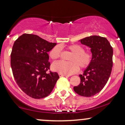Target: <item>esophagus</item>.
Masks as SVG:
<instances>
[{"mask_svg":"<svg viewBox=\"0 0 125 125\" xmlns=\"http://www.w3.org/2000/svg\"><path fill=\"white\" fill-rule=\"evenodd\" d=\"M58 75L60 77H67V75H65V74H63L62 73H58Z\"/></svg>","mask_w":125,"mask_h":125,"instance_id":"esophagus-1","label":"esophagus"}]
</instances>
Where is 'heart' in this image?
<instances>
[{"label": "heart", "instance_id": "b5f03b06", "mask_svg": "<svg viewBox=\"0 0 125 125\" xmlns=\"http://www.w3.org/2000/svg\"><path fill=\"white\" fill-rule=\"evenodd\" d=\"M68 50L73 53L70 56V62L58 61L52 64L54 71L65 75H70L78 72L79 65L81 68H85L90 64L92 60V54L90 52H85L82 46L73 44L68 47ZM50 57L54 60H58L61 57V48L60 46L54 47L50 52Z\"/></svg>", "mask_w": 125, "mask_h": 125}]
</instances>
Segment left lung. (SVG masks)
Returning <instances> with one entry per match:
<instances>
[{"label":"left lung","mask_w":125,"mask_h":125,"mask_svg":"<svg viewBox=\"0 0 125 125\" xmlns=\"http://www.w3.org/2000/svg\"><path fill=\"white\" fill-rule=\"evenodd\" d=\"M91 48L90 64L79 75L80 83L74 90L81 96L91 97L99 93L107 83L113 66V48L106 38L93 35L80 40Z\"/></svg>","instance_id":"left-lung-1"}]
</instances>
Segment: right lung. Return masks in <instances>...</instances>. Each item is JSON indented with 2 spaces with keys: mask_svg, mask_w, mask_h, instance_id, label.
<instances>
[{
  "mask_svg": "<svg viewBox=\"0 0 125 125\" xmlns=\"http://www.w3.org/2000/svg\"><path fill=\"white\" fill-rule=\"evenodd\" d=\"M36 35L24 33L14 42L10 54L12 73L18 86L33 99L48 96L59 78L50 71L48 52L56 45Z\"/></svg>",
  "mask_w": 125,
  "mask_h": 125,
  "instance_id": "obj_1",
  "label": "right lung"
}]
</instances>
